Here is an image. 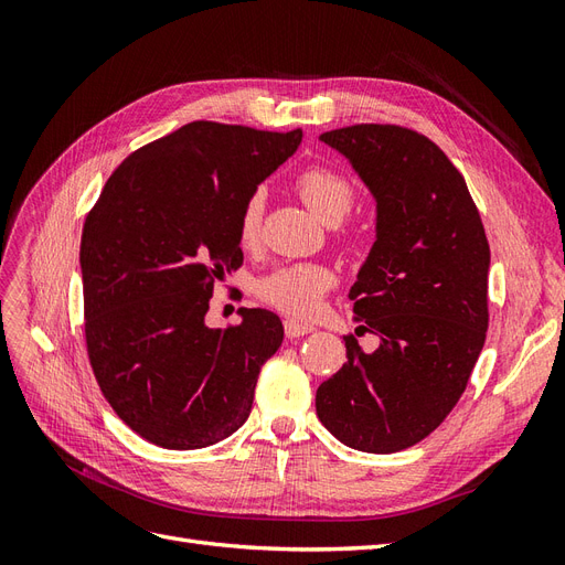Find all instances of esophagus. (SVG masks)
Instances as JSON below:
<instances>
[{
  "label": "esophagus",
  "instance_id": "esophagus-1",
  "mask_svg": "<svg viewBox=\"0 0 565 565\" xmlns=\"http://www.w3.org/2000/svg\"><path fill=\"white\" fill-rule=\"evenodd\" d=\"M313 332V324L311 322H301L297 318H285V334L287 339H297L303 334H311Z\"/></svg>",
  "mask_w": 565,
  "mask_h": 565
}]
</instances>
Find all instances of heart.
Here are the masks:
<instances>
[{
	"instance_id": "obj_1",
	"label": "heart",
	"mask_w": 565,
	"mask_h": 565,
	"mask_svg": "<svg viewBox=\"0 0 565 565\" xmlns=\"http://www.w3.org/2000/svg\"><path fill=\"white\" fill-rule=\"evenodd\" d=\"M295 191L324 224H341L355 207V188L347 174L334 167L313 164L306 167L295 179ZM264 193L254 191L237 216V243L243 249H256L264 237ZM334 285V273L330 266L316 262L287 264L266 273L256 280L254 292L270 309L287 316L306 318L320 309L322 297Z\"/></svg>"
}]
</instances>
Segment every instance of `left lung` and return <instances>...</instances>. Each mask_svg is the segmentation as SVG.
Listing matches in <instances>:
<instances>
[{"label": "left lung", "mask_w": 565, "mask_h": 565, "mask_svg": "<svg viewBox=\"0 0 565 565\" xmlns=\"http://www.w3.org/2000/svg\"><path fill=\"white\" fill-rule=\"evenodd\" d=\"M377 200V241L351 287L347 363L316 393L318 419L349 448L388 455L443 424L486 344L490 245L465 177L434 141L398 125L320 134Z\"/></svg>", "instance_id": "obj_1"}]
</instances>
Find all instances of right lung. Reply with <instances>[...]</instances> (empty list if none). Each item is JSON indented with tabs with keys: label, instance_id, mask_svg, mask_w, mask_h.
<instances>
[{
	"label": "right lung",
	"instance_id": "1",
	"mask_svg": "<svg viewBox=\"0 0 565 565\" xmlns=\"http://www.w3.org/2000/svg\"><path fill=\"white\" fill-rule=\"evenodd\" d=\"M301 129L198 119L119 164L84 221V341L104 398L167 450L207 448L249 417L262 365L282 344L264 309L214 330V282L243 266L237 216L292 156Z\"/></svg>",
	"mask_w": 565,
	"mask_h": 565
}]
</instances>
